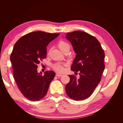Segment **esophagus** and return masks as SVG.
Instances as JSON below:
<instances>
[{
    "label": "esophagus",
    "instance_id": "obj_1",
    "mask_svg": "<svg viewBox=\"0 0 123 123\" xmlns=\"http://www.w3.org/2000/svg\"><path fill=\"white\" fill-rule=\"evenodd\" d=\"M56 75L57 76H62L63 75H62V74H60V73H57L56 74Z\"/></svg>",
    "mask_w": 123,
    "mask_h": 123
}]
</instances>
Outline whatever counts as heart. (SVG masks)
Masks as SVG:
<instances>
[{
    "mask_svg": "<svg viewBox=\"0 0 123 123\" xmlns=\"http://www.w3.org/2000/svg\"><path fill=\"white\" fill-rule=\"evenodd\" d=\"M57 46L59 48V49L62 51H64L65 49H67V48H70L69 44L68 43L65 42V41L62 40H59L58 42ZM53 68L55 70L58 71L59 72H62L64 70L63 67L60 64H58L54 65L53 66Z\"/></svg>",
    "mask_w": 123,
    "mask_h": 123,
    "instance_id": "obj_1",
    "label": "heart"
}]
</instances>
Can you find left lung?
Instances as JSON below:
<instances>
[{"instance_id": "8db88e82", "label": "left lung", "mask_w": 123, "mask_h": 123, "mask_svg": "<svg viewBox=\"0 0 123 123\" xmlns=\"http://www.w3.org/2000/svg\"><path fill=\"white\" fill-rule=\"evenodd\" d=\"M66 38L76 54L71 69L80 72V76L77 80L75 75H69L70 80L66 86V92L72 99L84 100L93 93L101 80L105 67V53L98 40L86 32L67 33Z\"/></svg>"}]
</instances>
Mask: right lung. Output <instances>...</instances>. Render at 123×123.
Listing matches in <instances>:
<instances>
[{
  "label": "right lung",
  "instance_id": "obj_1",
  "mask_svg": "<svg viewBox=\"0 0 123 123\" xmlns=\"http://www.w3.org/2000/svg\"><path fill=\"white\" fill-rule=\"evenodd\" d=\"M59 35L42 31L31 32L14 44L10 56L14 79L21 93L31 101H38L46 95L55 76L53 71H46L43 76L37 68L46 57L47 46Z\"/></svg>",
  "mask_w": 123,
  "mask_h": 123
}]
</instances>
